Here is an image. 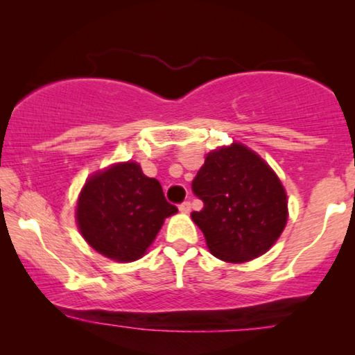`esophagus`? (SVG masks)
Listing matches in <instances>:
<instances>
[{
	"label": "esophagus",
	"instance_id": "esophagus-1",
	"mask_svg": "<svg viewBox=\"0 0 355 355\" xmlns=\"http://www.w3.org/2000/svg\"><path fill=\"white\" fill-rule=\"evenodd\" d=\"M179 211L184 213V215H187V213L191 211V203H189V202L181 203V205H179Z\"/></svg>",
	"mask_w": 355,
	"mask_h": 355
}]
</instances>
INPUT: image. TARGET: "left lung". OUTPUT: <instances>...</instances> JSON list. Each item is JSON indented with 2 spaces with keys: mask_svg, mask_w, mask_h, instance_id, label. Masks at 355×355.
I'll use <instances>...</instances> for the list:
<instances>
[{
  "mask_svg": "<svg viewBox=\"0 0 355 355\" xmlns=\"http://www.w3.org/2000/svg\"><path fill=\"white\" fill-rule=\"evenodd\" d=\"M192 191L203 200L192 220L208 250L226 263H244L276 244L288 225V193L273 168L241 142L207 153Z\"/></svg>",
  "mask_w": 355,
  "mask_h": 355,
  "instance_id": "obj_1",
  "label": "left lung"
}]
</instances>
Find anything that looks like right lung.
<instances>
[{
  "mask_svg": "<svg viewBox=\"0 0 355 355\" xmlns=\"http://www.w3.org/2000/svg\"><path fill=\"white\" fill-rule=\"evenodd\" d=\"M176 213L162 184L132 159L90 174L76 202V223L87 244L119 263L142 259L164 220Z\"/></svg>",
  "mask_w": 355,
  "mask_h": 355,
  "instance_id": "add662e5",
  "label": "right lung"
}]
</instances>
